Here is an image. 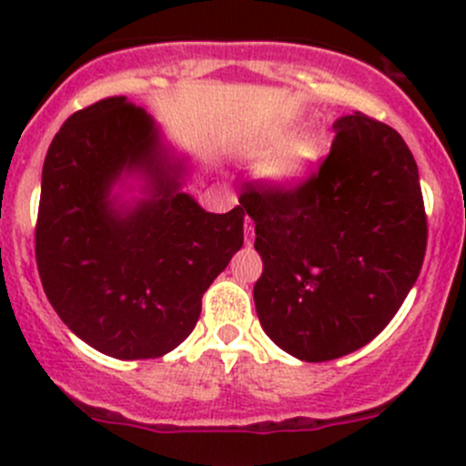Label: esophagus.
Wrapping results in <instances>:
<instances>
[{
    "mask_svg": "<svg viewBox=\"0 0 466 466\" xmlns=\"http://www.w3.org/2000/svg\"><path fill=\"white\" fill-rule=\"evenodd\" d=\"M243 228H246V243L248 246H252V243H255V223H252L250 216H246V220H243Z\"/></svg>",
    "mask_w": 466,
    "mask_h": 466,
    "instance_id": "esophagus-1",
    "label": "esophagus"
}]
</instances>
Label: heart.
Segmentation results:
<instances>
[{
    "label": "heart",
    "instance_id": "b5f03b06",
    "mask_svg": "<svg viewBox=\"0 0 466 466\" xmlns=\"http://www.w3.org/2000/svg\"><path fill=\"white\" fill-rule=\"evenodd\" d=\"M281 142L284 133H270L259 144L252 146V153L263 155L277 147L276 153L268 155L266 162L261 164V177L277 189H293L316 171L320 162V146L311 137H295L279 146Z\"/></svg>",
    "mask_w": 466,
    "mask_h": 466
}]
</instances>
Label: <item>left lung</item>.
I'll list each match as a JSON object with an SVG mask.
<instances>
[{
  "label": "left lung",
  "instance_id": "obj_1",
  "mask_svg": "<svg viewBox=\"0 0 466 466\" xmlns=\"http://www.w3.org/2000/svg\"><path fill=\"white\" fill-rule=\"evenodd\" d=\"M316 173L293 189L248 185L263 272L255 307L275 345L307 363L377 338L426 255L420 173L401 135L363 112L340 116Z\"/></svg>",
  "mask_w": 466,
  "mask_h": 466
}]
</instances>
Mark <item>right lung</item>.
<instances>
[{"instance_id":"obj_1","label":"right lung","mask_w":466,"mask_h":466,"mask_svg":"<svg viewBox=\"0 0 466 466\" xmlns=\"http://www.w3.org/2000/svg\"><path fill=\"white\" fill-rule=\"evenodd\" d=\"M133 172L149 198L116 206L111 189ZM182 173L153 116L126 96L74 112L46 150L35 223L42 289L60 320L112 359L176 350L243 246L246 209L209 214L182 194Z\"/></svg>"}]
</instances>
